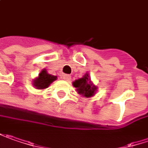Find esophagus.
Here are the masks:
<instances>
[{
  "label": "esophagus",
  "instance_id": "34e87169",
  "mask_svg": "<svg viewBox=\"0 0 148 148\" xmlns=\"http://www.w3.org/2000/svg\"><path fill=\"white\" fill-rule=\"evenodd\" d=\"M62 79L65 80V81H70L71 79V76L68 75V74H64L62 76Z\"/></svg>",
  "mask_w": 148,
  "mask_h": 148
}]
</instances>
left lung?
<instances>
[{"label":"left lung","mask_w":148,"mask_h":148,"mask_svg":"<svg viewBox=\"0 0 148 148\" xmlns=\"http://www.w3.org/2000/svg\"><path fill=\"white\" fill-rule=\"evenodd\" d=\"M73 86L77 88V91L79 94L85 96L86 97H90L93 96L97 90V86L91 83L88 74H86L82 78L76 80L73 82Z\"/></svg>","instance_id":"1"}]
</instances>
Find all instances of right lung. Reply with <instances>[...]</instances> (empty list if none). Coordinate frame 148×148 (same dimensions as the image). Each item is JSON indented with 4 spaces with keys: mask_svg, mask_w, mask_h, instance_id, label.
<instances>
[{
    "mask_svg": "<svg viewBox=\"0 0 148 148\" xmlns=\"http://www.w3.org/2000/svg\"><path fill=\"white\" fill-rule=\"evenodd\" d=\"M56 79V77H54L52 75H50L47 72V71H41V73L39 74V77L34 81V86L37 89H44L48 87V86Z\"/></svg>",
    "mask_w": 148,
    "mask_h": 148,
    "instance_id": "add662e5",
    "label": "right lung"
}]
</instances>
